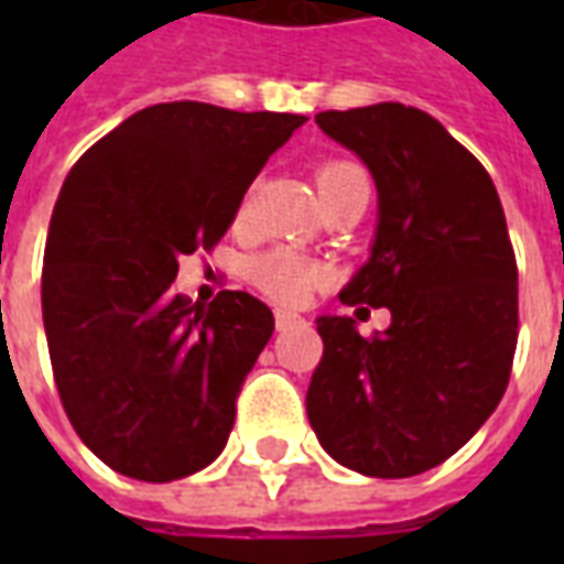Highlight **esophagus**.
<instances>
[{"instance_id": "esophagus-1", "label": "esophagus", "mask_w": 564, "mask_h": 564, "mask_svg": "<svg viewBox=\"0 0 564 564\" xmlns=\"http://www.w3.org/2000/svg\"><path fill=\"white\" fill-rule=\"evenodd\" d=\"M293 323H299V314H293V311H274V326L278 329H290Z\"/></svg>"}]
</instances>
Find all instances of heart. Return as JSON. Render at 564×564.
<instances>
[{
  "label": "heart",
  "mask_w": 564,
  "mask_h": 564,
  "mask_svg": "<svg viewBox=\"0 0 564 564\" xmlns=\"http://www.w3.org/2000/svg\"><path fill=\"white\" fill-rule=\"evenodd\" d=\"M356 184H368V174L356 162L332 160L317 169V186L323 202H329L332 196H338L341 189ZM326 278H329V269L323 262L305 257V253H295L290 247H271L247 262V281L253 283L259 293L286 302V305L307 299L311 290L326 283Z\"/></svg>",
  "instance_id": "b5f03b06"
}]
</instances>
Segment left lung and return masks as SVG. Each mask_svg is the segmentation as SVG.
<instances>
[{
  "mask_svg": "<svg viewBox=\"0 0 564 564\" xmlns=\"http://www.w3.org/2000/svg\"><path fill=\"white\" fill-rule=\"evenodd\" d=\"M317 127L378 186L371 259L341 302L390 307L392 323L359 335L354 317L317 319L307 420L344 468L414 477L468 444L508 390L520 307L505 210L474 153L420 108L323 111Z\"/></svg>",
  "mask_w": 564,
  "mask_h": 564,
  "instance_id": "8db88e82",
  "label": "left lung"
}]
</instances>
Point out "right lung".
I'll list each match as a JSON object with an SVG mask.
<instances>
[{"label":"right lung","mask_w":564,"mask_h":564,"mask_svg":"<svg viewBox=\"0 0 564 564\" xmlns=\"http://www.w3.org/2000/svg\"><path fill=\"white\" fill-rule=\"evenodd\" d=\"M302 115L150 105L93 144L54 205L42 314L68 423L115 471L169 484L217 459L274 332L269 305L174 293L177 257L214 250Z\"/></svg>","instance_id":"obj_1"}]
</instances>
